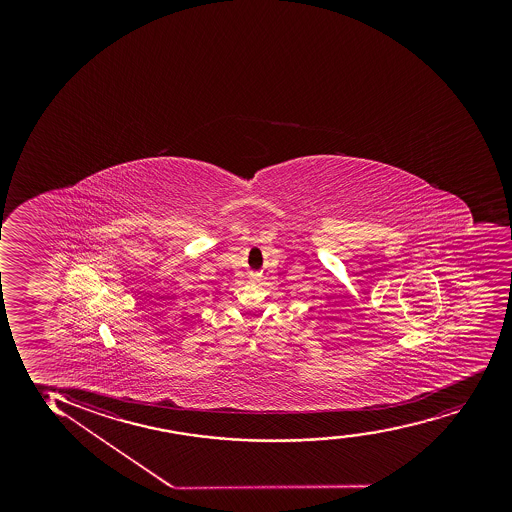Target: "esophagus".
Here are the masks:
<instances>
[{
    "label": "esophagus",
    "instance_id": "esophagus-1",
    "mask_svg": "<svg viewBox=\"0 0 512 512\" xmlns=\"http://www.w3.org/2000/svg\"><path fill=\"white\" fill-rule=\"evenodd\" d=\"M258 278H259V275H258V273H256V275H254V280H258Z\"/></svg>",
    "mask_w": 512,
    "mask_h": 512
}]
</instances>
